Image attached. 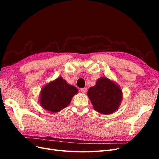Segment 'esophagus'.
I'll return each instance as SVG.
<instances>
[{
    "label": "esophagus",
    "mask_w": 159,
    "mask_h": 159,
    "mask_svg": "<svg viewBox=\"0 0 159 159\" xmlns=\"http://www.w3.org/2000/svg\"><path fill=\"white\" fill-rule=\"evenodd\" d=\"M80 90H81V93H85L86 92H87V88H81Z\"/></svg>",
    "instance_id": "34e87169"
}]
</instances>
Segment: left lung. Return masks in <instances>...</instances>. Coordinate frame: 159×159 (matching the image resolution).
<instances>
[{
    "mask_svg": "<svg viewBox=\"0 0 159 159\" xmlns=\"http://www.w3.org/2000/svg\"><path fill=\"white\" fill-rule=\"evenodd\" d=\"M87 95L93 109L103 115L116 111L123 99L121 87L107 77H101L97 80L95 85L89 88Z\"/></svg>",
    "mask_w": 159,
    "mask_h": 159,
    "instance_id": "obj_1",
    "label": "left lung"
}]
</instances>
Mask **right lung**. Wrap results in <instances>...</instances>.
<instances>
[{
	"label": "right lung",
	"instance_id": "1",
	"mask_svg": "<svg viewBox=\"0 0 159 159\" xmlns=\"http://www.w3.org/2000/svg\"><path fill=\"white\" fill-rule=\"evenodd\" d=\"M78 92V89L60 76L42 88L39 103L43 109L48 111L60 112L68 106L72 98Z\"/></svg>",
	"mask_w": 159,
	"mask_h": 159
}]
</instances>
